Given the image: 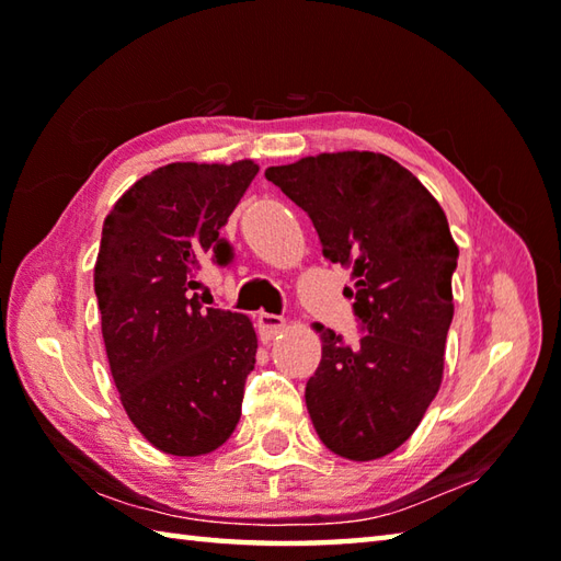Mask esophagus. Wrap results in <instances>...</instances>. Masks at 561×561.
<instances>
[{"mask_svg": "<svg viewBox=\"0 0 561 561\" xmlns=\"http://www.w3.org/2000/svg\"><path fill=\"white\" fill-rule=\"evenodd\" d=\"M257 328H260L262 335L272 340L274 335H279V332L287 328V320H284L282 316H274V313H260L257 316Z\"/></svg>", "mask_w": 561, "mask_h": 561, "instance_id": "1", "label": "esophagus"}]
</instances>
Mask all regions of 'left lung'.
Segmentation results:
<instances>
[{"label": "left lung", "instance_id": "1", "mask_svg": "<svg viewBox=\"0 0 561 561\" xmlns=\"http://www.w3.org/2000/svg\"><path fill=\"white\" fill-rule=\"evenodd\" d=\"M267 181L311 217L323 255L352 270L364 337L316 325L323 356L306 383L320 440L356 462L420 426L444 378L458 245L434 195L386 153L337 151L270 165Z\"/></svg>", "mask_w": 561, "mask_h": 561}]
</instances>
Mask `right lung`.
<instances>
[{
  "label": "right lung",
  "mask_w": 561,
  "mask_h": 561,
  "mask_svg": "<svg viewBox=\"0 0 561 561\" xmlns=\"http://www.w3.org/2000/svg\"><path fill=\"white\" fill-rule=\"evenodd\" d=\"M257 171L250 159L161 165L103 221L93 289L111 374L129 422L171 456L217 450L241 420L255 328L190 291L202 260L231 262L219 231Z\"/></svg>",
  "instance_id": "right-lung-1"
}]
</instances>
